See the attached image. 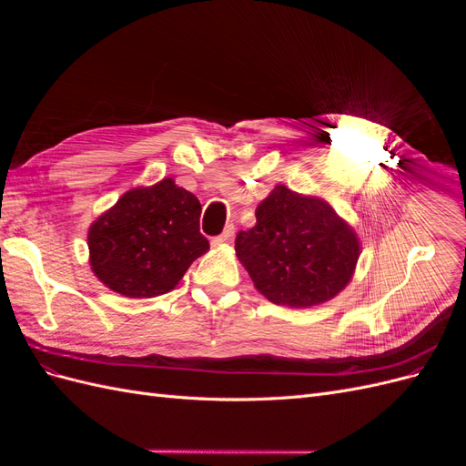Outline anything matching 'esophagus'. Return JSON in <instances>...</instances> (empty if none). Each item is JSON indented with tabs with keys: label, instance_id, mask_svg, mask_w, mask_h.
Here are the masks:
<instances>
[{
	"label": "esophagus",
	"instance_id": "esophagus-1",
	"mask_svg": "<svg viewBox=\"0 0 466 466\" xmlns=\"http://www.w3.org/2000/svg\"><path fill=\"white\" fill-rule=\"evenodd\" d=\"M233 235H235V228L233 225H228V228H225V231L221 233V235H218V237H214V245H221V243H228V241H231L233 238Z\"/></svg>",
	"mask_w": 466,
	"mask_h": 466
}]
</instances>
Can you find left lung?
Segmentation results:
<instances>
[{
  "instance_id": "obj_1",
  "label": "left lung",
  "mask_w": 466,
  "mask_h": 466,
  "mask_svg": "<svg viewBox=\"0 0 466 466\" xmlns=\"http://www.w3.org/2000/svg\"><path fill=\"white\" fill-rule=\"evenodd\" d=\"M237 258L276 305L311 307L332 299L354 274V229L320 198L276 187L257 208V225L238 231Z\"/></svg>"
}]
</instances>
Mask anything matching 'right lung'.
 <instances>
[{"label": "right lung", "instance_id": "obj_1", "mask_svg": "<svg viewBox=\"0 0 466 466\" xmlns=\"http://www.w3.org/2000/svg\"><path fill=\"white\" fill-rule=\"evenodd\" d=\"M200 214L198 198L173 178L126 192L89 229L95 276L126 298L171 291L209 248Z\"/></svg>", "mask_w": 466, "mask_h": 466}]
</instances>
